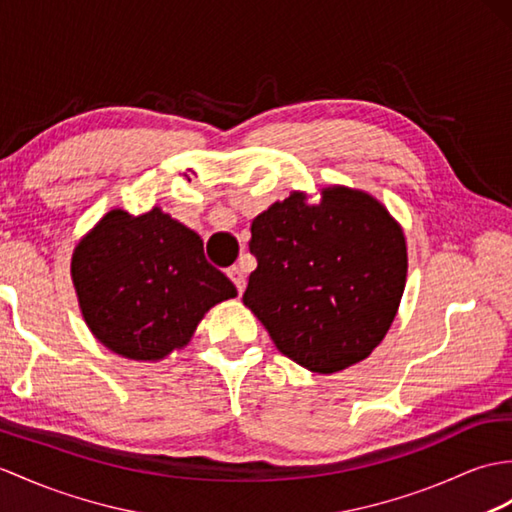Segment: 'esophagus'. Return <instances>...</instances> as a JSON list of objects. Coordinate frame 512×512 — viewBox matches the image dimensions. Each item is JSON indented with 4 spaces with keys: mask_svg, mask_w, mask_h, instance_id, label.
I'll return each mask as SVG.
<instances>
[{
    "mask_svg": "<svg viewBox=\"0 0 512 512\" xmlns=\"http://www.w3.org/2000/svg\"><path fill=\"white\" fill-rule=\"evenodd\" d=\"M229 279L235 283V288H237V292H244V288H246V275H244V268L242 266H231L229 268Z\"/></svg>",
    "mask_w": 512,
    "mask_h": 512,
    "instance_id": "1",
    "label": "esophagus"
}]
</instances>
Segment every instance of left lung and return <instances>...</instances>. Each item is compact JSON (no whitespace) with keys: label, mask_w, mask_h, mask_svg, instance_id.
<instances>
[{"label":"left lung","mask_w":512,"mask_h":512,"mask_svg":"<svg viewBox=\"0 0 512 512\" xmlns=\"http://www.w3.org/2000/svg\"><path fill=\"white\" fill-rule=\"evenodd\" d=\"M248 248L257 268L242 301L290 360L336 373L384 340L408 255L399 224L373 196L329 187L310 207L290 194L253 220Z\"/></svg>","instance_id":"1"}]
</instances>
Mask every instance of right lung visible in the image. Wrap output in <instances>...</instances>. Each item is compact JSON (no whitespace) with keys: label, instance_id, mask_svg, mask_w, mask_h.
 <instances>
[{"label":"right lung","instance_id":"add662e5","mask_svg":"<svg viewBox=\"0 0 512 512\" xmlns=\"http://www.w3.org/2000/svg\"><path fill=\"white\" fill-rule=\"evenodd\" d=\"M71 279L93 336L130 360L185 347L209 307L237 294L200 235L157 207L137 218L106 213L76 246Z\"/></svg>","mask_w":512,"mask_h":512}]
</instances>
